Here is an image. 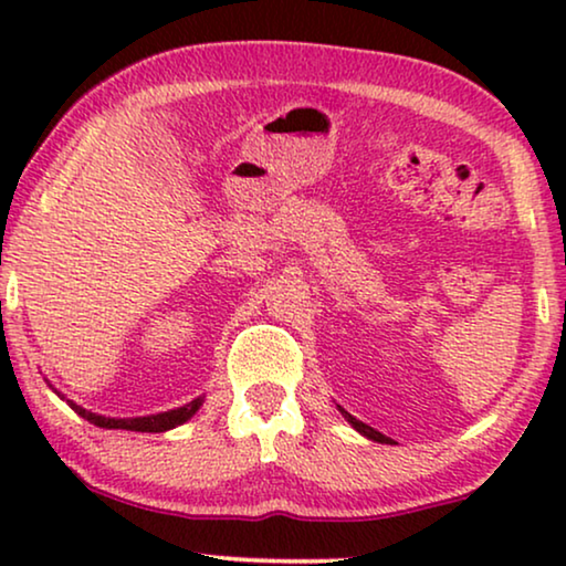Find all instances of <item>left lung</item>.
Returning a JSON list of instances; mask_svg holds the SVG:
<instances>
[{"instance_id":"1","label":"left lung","mask_w":566,"mask_h":566,"mask_svg":"<svg viewBox=\"0 0 566 566\" xmlns=\"http://www.w3.org/2000/svg\"><path fill=\"white\" fill-rule=\"evenodd\" d=\"M343 415L347 417V422H350V424H353V428H355V430H358V432H363V436H366V438H370V440H376V443H391V440H389V438H386V436H381V432H378V430H374V428H368V424H366V422L355 420V417H353V415H347V412H345V409H343Z\"/></svg>"}]
</instances>
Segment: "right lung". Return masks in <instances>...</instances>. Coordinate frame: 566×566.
I'll use <instances>...</instances> for the list:
<instances>
[{
	"label": "right lung",
	"mask_w": 566,
	"mask_h": 566,
	"mask_svg": "<svg viewBox=\"0 0 566 566\" xmlns=\"http://www.w3.org/2000/svg\"><path fill=\"white\" fill-rule=\"evenodd\" d=\"M203 405V397L192 399L190 405H185L180 409H169V412L161 415H151V417H134V420H113V417H103V415H92L87 409L76 407L74 409L80 412L84 420L97 424V428H107V430H136V432H165L172 430L177 424L188 422L192 415L198 412V407Z\"/></svg>",
	"instance_id": "right-lung-1"
}]
</instances>
